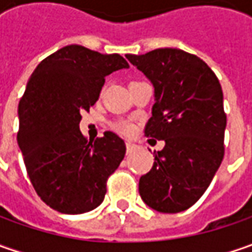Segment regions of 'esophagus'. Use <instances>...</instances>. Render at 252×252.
<instances>
[{
  "mask_svg": "<svg viewBox=\"0 0 252 252\" xmlns=\"http://www.w3.org/2000/svg\"><path fill=\"white\" fill-rule=\"evenodd\" d=\"M134 149H136V146H134L131 141H126V150H127V154H130Z\"/></svg>",
  "mask_w": 252,
  "mask_h": 252,
  "instance_id": "34e87169",
  "label": "esophagus"
}]
</instances>
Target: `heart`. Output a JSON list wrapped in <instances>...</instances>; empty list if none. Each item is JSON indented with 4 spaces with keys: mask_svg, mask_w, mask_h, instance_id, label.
<instances>
[{
    "mask_svg": "<svg viewBox=\"0 0 252 252\" xmlns=\"http://www.w3.org/2000/svg\"><path fill=\"white\" fill-rule=\"evenodd\" d=\"M115 130L121 131V133H125V134H129L133 131V125L129 123L127 121H119L115 123Z\"/></svg>",
    "mask_w": 252,
    "mask_h": 252,
    "instance_id": "heart-1",
    "label": "heart"
}]
</instances>
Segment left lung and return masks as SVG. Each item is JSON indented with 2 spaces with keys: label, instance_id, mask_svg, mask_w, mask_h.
Wrapping results in <instances>:
<instances>
[{
  "label": "left lung",
  "instance_id": "left-lung-1",
  "mask_svg": "<svg viewBox=\"0 0 252 252\" xmlns=\"http://www.w3.org/2000/svg\"><path fill=\"white\" fill-rule=\"evenodd\" d=\"M154 87V105L144 134L164 140L153 168L141 175L144 203L161 213L195 205L210 185L224 156L226 113L216 74L195 54L156 49L126 54Z\"/></svg>",
  "mask_w": 252,
  "mask_h": 252
}]
</instances>
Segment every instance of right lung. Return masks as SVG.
I'll return each instance as SVG.
<instances>
[{
  "label": "right lung",
  "instance_id": "obj_1",
  "mask_svg": "<svg viewBox=\"0 0 252 252\" xmlns=\"http://www.w3.org/2000/svg\"><path fill=\"white\" fill-rule=\"evenodd\" d=\"M122 68L129 64L119 54L70 44L42 60L26 84L16 139L34 190L60 213L98 208L125 157L118 134L105 131L88 141L80 130L81 112L98 101L105 77Z\"/></svg>",
  "mask_w": 252,
  "mask_h": 252
}]
</instances>
